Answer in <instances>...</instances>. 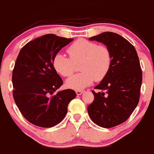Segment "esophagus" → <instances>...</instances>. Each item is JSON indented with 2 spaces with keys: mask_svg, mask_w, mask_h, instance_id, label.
Masks as SVG:
<instances>
[{
  "mask_svg": "<svg viewBox=\"0 0 154 154\" xmlns=\"http://www.w3.org/2000/svg\"><path fill=\"white\" fill-rule=\"evenodd\" d=\"M83 92V91H76V94H77V96H80Z\"/></svg>",
  "mask_w": 154,
  "mask_h": 154,
  "instance_id": "1",
  "label": "esophagus"
}]
</instances>
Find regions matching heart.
<instances>
[{
	"instance_id": "b5f03b06",
	"label": "heart",
	"mask_w": 154,
	"mask_h": 154,
	"mask_svg": "<svg viewBox=\"0 0 154 154\" xmlns=\"http://www.w3.org/2000/svg\"><path fill=\"white\" fill-rule=\"evenodd\" d=\"M70 58L61 53L53 59L54 69L63 77H70L75 65L80 63V73L66 81L67 88L80 91L92 84L94 80L100 81L105 77L112 63V55L104 45H97L85 39L74 42L67 50Z\"/></svg>"
}]
</instances>
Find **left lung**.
I'll list each match as a JSON object with an SVG mask.
<instances>
[{"label": "left lung", "instance_id": "obj_1", "mask_svg": "<svg viewBox=\"0 0 154 154\" xmlns=\"http://www.w3.org/2000/svg\"><path fill=\"white\" fill-rule=\"evenodd\" d=\"M104 44L111 52L112 63L107 75L93 91L94 100L88 107L93 122L111 128L129 118L139 102L143 74L136 50L129 41L112 32L91 37Z\"/></svg>", "mask_w": 154, "mask_h": 154}]
</instances>
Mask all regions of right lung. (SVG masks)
<instances>
[{"label":"right lung","instance_id":"obj_1","mask_svg":"<svg viewBox=\"0 0 154 154\" xmlns=\"http://www.w3.org/2000/svg\"><path fill=\"white\" fill-rule=\"evenodd\" d=\"M73 40L44 35L20 51L12 72L13 96L20 112L31 124L44 128L59 124L76 97L72 89L56 93L63 80L52 64L58 52Z\"/></svg>","mask_w":154,"mask_h":154}]
</instances>
